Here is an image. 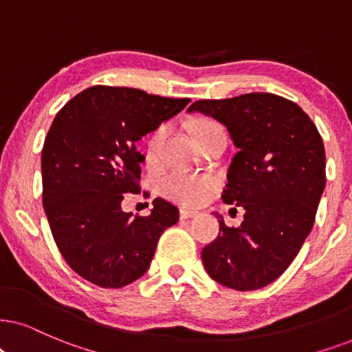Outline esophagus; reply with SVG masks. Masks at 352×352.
<instances>
[{
	"instance_id": "1",
	"label": "esophagus",
	"mask_w": 352,
	"mask_h": 352,
	"mask_svg": "<svg viewBox=\"0 0 352 352\" xmlns=\"http://www.w3.org/2000/svg\"><path fill=\"white\" fill-rule=\"evenodd\" d=\"M199 214L195 209H180V217L182 219H191V217H197Z\"/></svg>"
}]
</instances>
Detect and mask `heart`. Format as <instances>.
<instances>
[{"instance_id": "obj_1", "label": "heart", "mask_w": 352, "mask_h": 352, "mask_svg": "<svg viewBox=\"0 0 352 352\" xmlns=\"http://www.w3.org/2000/svg\"><path fill=\"white\" fill-rule=\"evenodd\" d=\"M208 124H214L212 122H203L195 126L193 133L199 130V128L208 126ZM164 135H166V128H157L151 138L148 140V157L154 159L157 155L159 146H161ZM164 191L175 199L177 203L182 204H199L206 199V197L211 193L212 186H214V180L208 175H201V173H191V172H170L168 175L164 177L162 180Z\"/></svg>"}]
</instances>
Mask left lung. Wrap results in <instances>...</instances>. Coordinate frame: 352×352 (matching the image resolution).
<instances>
[{"label": "left lung", "instance_id": "obj_1", "mask_svg": "<svg viewBox=\"0 0 352 352\" xmlns=\"http://www.w3.org/2000/svg\"><path fill=\"white\" fill-rule=\"evenodd\" d=\"M191 112L228 128L239 151L222 201L245 209L239 228L217 217L219 235L201 252L204 268L235 291L268 286L292 263L314 228L327 182L322 136L299 105L268 92L198 100Z\"/></svg>", "mask_w": 352, "mask_h": 352}]
</instances>
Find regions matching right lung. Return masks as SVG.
<instances>
[{"label": "right lung", "instance_id": "1", "mask_svg": "<svg viewBox=\"0 0 352 352\" xmlns=\"http://www.w3.org/2000/svg\"><path fill=\"white\" fill-rule=\"evenodd\" d=\"M190 99L140 89L94 86L53 120L42 149L43 208L65 261L100 287H123L148 271L157 240L179 209L155 198L149 216L123 212L140 193L144 155L136 141L188 105Z\"/></svg>", "mask_w": 352, "mask_h": 352}]
</instances>
